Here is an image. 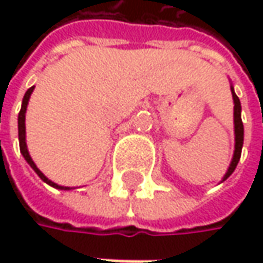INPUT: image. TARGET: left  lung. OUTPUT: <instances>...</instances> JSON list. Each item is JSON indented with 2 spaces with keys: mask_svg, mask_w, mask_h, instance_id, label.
<instances>
[{
  "mask_svg": "<svg viewBox=\"0 0 263 263\" xmlns=\"http://www.w3.org/2000/svg\"><path fill=\"white\" fill-rule=\"evenodd\" d=\"M231 93H233V99H234V136H236V145H234V155L231 159V164L228 167V171L222 178L227 180L228 177L233 174V171L237 167L240 157H241V147H243V139H245V128H243V121H241V105H240V99L234 92V87L231 86Z\"/></svg>",
  "mask_w": 263,
  "mask_h": 263,
  "instance_id": "8db88e82",
  "label": "left lung"
}]
</instances>
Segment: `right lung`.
<instances>
[{"label": "right lung", "mask_w": 263, "mask_h": 263, "mask_svg": "<svg viewBox=\"0 0 263 263\" xmlns=\"http://www.w3.org/2000/svg\"><path fill=\"white\" fill-rule=\"evenodd\" d=\"M33 89H35V86H32L30 89H27V92L25 93V98H23V102H22V109H20V112H18V143H20V152H22V155H23L26 161H27V164L33 168V171H35L37 176L41 177V180H44V181H45L46 184L55 187V189H61V190H70V187L58 186L57 183L51 181L49 178H46V177L44 176V173H42L39 168L36 167L35 162L32 161V158H30V155H29V151H27V146H26L25 120H26V108H27V104H29V98H30V95H32Z\"/></svg>", "instance_id": "obj_1"}]
</instances>
